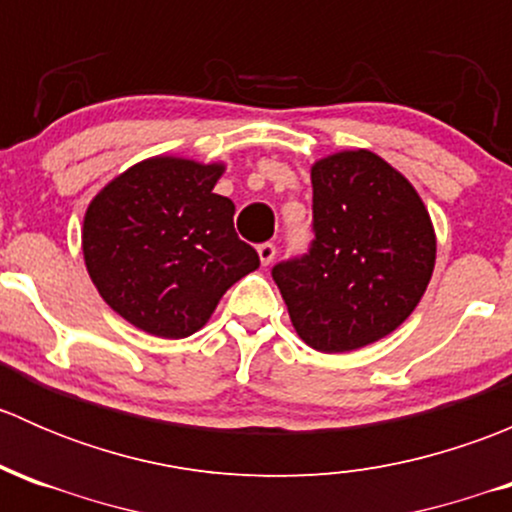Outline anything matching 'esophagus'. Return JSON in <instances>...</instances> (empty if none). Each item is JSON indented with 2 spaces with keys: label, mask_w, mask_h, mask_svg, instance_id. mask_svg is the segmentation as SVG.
Returning <instances> with one entry per match:
<instances>
[{
  "label": "esophagus",
  "mask_w": 512,
  "mask_h": 512,
  "mask_svg": "<svg viewBox=\"0 0 512 512\" xmlns=\"http://www.w3.org/2000/svg\"><path fill=\"white\" fill-rule=\"evenodd\" d=\"M257 255H260V262L262 265H272L275 262V255H277V247L272 245V242H262L260 247H257Z\"/></svg>",
  "instance_id": "obj_1"
}]
</instances>
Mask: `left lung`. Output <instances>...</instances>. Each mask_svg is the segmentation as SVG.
<instances>
[{
	"label": "left lung",
	"instance_id": "1",
	"mask_svg": "<svg viewBox=\"0 0 512 512\" xmlns=\"http://www.w3.org/2000/svg\"><path fill=\"white\" fill-rule=\"evenodd\" d=\"M312 230L309 252L272 267L299 337L342 354L404 324L436 262V235L414 185L371 151L317 160Z\"/></svg>",
	"mask_w": 512,
	"mask_h": 512
}]
</instances>
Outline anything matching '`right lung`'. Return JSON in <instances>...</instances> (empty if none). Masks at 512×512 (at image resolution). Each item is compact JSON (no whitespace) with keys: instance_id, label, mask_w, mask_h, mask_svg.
Segmentation results:
<instances>
[{"instance_id":"right-lung-1","label":"right lung","mask_w":512,"mask_h":512,"mask_svg":"<svg viewBox=\"0 0 512 512\" xmlns=\"http://www.w3.org/2000/svg\"><path fill=\"white\" fill-rule=\"evenodd\" d=\"M225 165L158 156L113 178L84 218V260L103 302L153 337L198 332L220 297L260 267L237 237Z\"/></svg>"}]
</instances>
